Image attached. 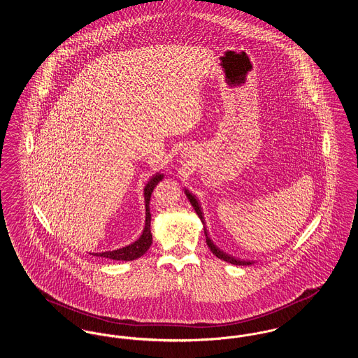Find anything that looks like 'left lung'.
I'll list each match as a JSON object with an SVG mask.
<instances>
[{"instance_id":"obj_1","label":"left lung","mask_w":358,"mask_h":358,"mask_svg":"<svg viewBox=\"0 0 358 358\" xmlns=\"http://www.w3.org/2000/svg\"><path fill=\"white\" fill-rule=\"evenodd\" d=\"M185 193H187V197L189 199L190 204L193 205V208H194L196 213L199 215V217L201 219L203 224H205L204 215H203V212H201V206L199 204V201H197V200H196V197H194L192 193H189L187 190H185ZM204 234L205 238H206V244H208L209 250L213 252V255L217 256L219 259H222L224 262H228V263H231V264H236V266H248V264H252V262H243V260H238V259H234L232 256H228L227 254H224L222 251H220V250H219V248L212 243V240L208 238V232H206V228H205V227Z\"/></svg>"}]
</instances>
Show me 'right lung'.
<instances>
[{
  "mask_svg": "<svg viewBox=\"0 0 358 358\" xmlns=\"http://www.w3.org/2000/svg\"><path fill=\"white\" fill-rule=\"evenodd\" d=\"M162 174H155L154 177L150 178V181L148 182V185L145 187V203H146V224H145V228H143V232L141 235V238L136 240V243L127 245V247H123L120 250H115V251H108V252H102V254H92L94 256H102V257H108V259H113V260H126V262H130V260H134L138 259L139 256L143 255L149 247L152 245V232H150V219H152V215H150V197H152V193H153L154 187L155 185L162 180Z\"/></svg>",
  "mask_w": 358,
  "mask_h": 358,
  "instance_id": "add662e5",
  "label": "right lung"
}]
</instances>
